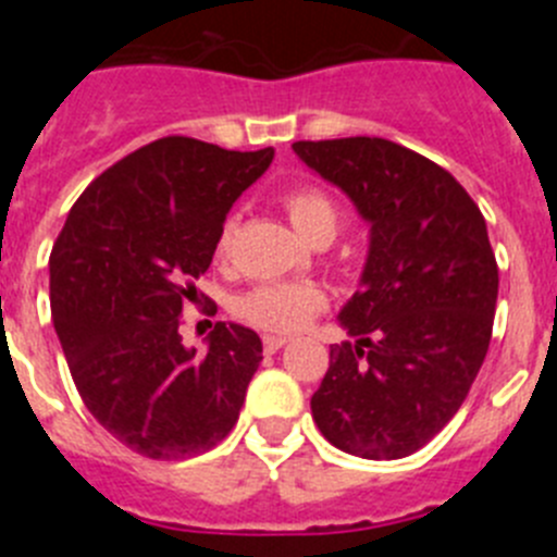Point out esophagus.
Returning a JSON list of instances; mask_svg holds the SVG:
<instances>
[{
  "label": "esophagus",
  "instance_id": "esophagus-1",
  "mask_svg": "<svg viewBox=\"0 0 557 557\" xmlns=\"http://www.w3.org/2000/svg\"><path fill=\"white\" fill-rule=\"evenodd\" d=\"M287 343H289L287 337H278V334H268V337H264V351L275 354V351H278V348L287 346Z\"/></svg>",
  "mask_w": 557,
  "mask_h": 557
}]
</instances>
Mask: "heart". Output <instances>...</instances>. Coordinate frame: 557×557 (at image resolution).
Instances as JSON below:
<instances>
[{
    "instance_id": "obj_1",
    "label": "heart",
    "mask_w": 557,
    "mask_h": 557,
    "mask_svg": "<svg viewBox=\"0 0 557 557\" xmlns=\"http://www.w3.org/2000/svg\"><path fill=\"white\" fill-rule=\"evenodd\" d=\"M284 209L293 223V228L304 239L314 236H334L337 231V209L332 200L318 189H298L289 191L284 198ZM236 220H225L218 236V256H225L234 243ZM326 307V289L314 282H273L259 284L248 289L234 301V314L239 321L250 326L262 329V332L289 334L307 326L314 314Z\"/></svg>"
}]
</instances>
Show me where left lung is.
Here are the masks:
<instances>
[{"label": "left lung", "mask_w": 557, "mask_h": 557, "mask_svg": "<svg viewBox=\"0 0 557 557\" xmlns=\"http://www.w3.org/2000/svg\"><path fill=\"white\" fill-rule=\"evenodd\" d=\"M293 150L368 223L357 293L337 314L354 343L329 348L314 424L339 451L398 460L449 424L488 354L499 293L488 228L444 166L396 141Z\"/></svg>", "instance_id": "left-lung-1"}]
</instances>
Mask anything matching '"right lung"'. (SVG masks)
Instances as JSON below:
<instances>
[{
	"label": "right lung",
	"instance_id": "1",
	"mask_svg": "<svg viewBox=\"0 0 557 557\" xmlns=\"http://www.w3.org/2000/svg\"><path fill=\"white\" fill-rule=\"evenodd\" d=\"M275 150L166 136L81 195L49 256L52 323L88 412L152 460L209 451L234 430L262 362L253 329L220 321L206 351L178 314L198 298L231 206Z\"/></svg>",
	"mask_w": 557,
	"mask_h": 557
}]
</instances>
